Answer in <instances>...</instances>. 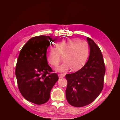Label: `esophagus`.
<instances>
[{
    "label": "esophagus",
    "mask_w": 120,
    "mask_h": 120,
    "mask_svg": "<svg viewBox=\"0 0 120 120\" xmlns=\"http://www.w3.org/2000/svg\"><path fill=\"white\" fill-rule=\"evenodd\" d=\"M59 77L60 79H61V78H63L64 77V74H59Z\"/></svg>",
    "instance_id": "34e87169"
}]
</instances>
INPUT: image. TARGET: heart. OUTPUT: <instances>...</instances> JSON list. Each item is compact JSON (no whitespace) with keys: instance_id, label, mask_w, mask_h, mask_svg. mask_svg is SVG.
Wrapping results in <instances>:
<instances>
[{"instance_id":"obj_1","label":"heart","mask_w":120,"mask_h":120,"mask_svg":"<svg viewBox=\"0 0 120 120\" xmlns=\"http://www.w3.org/2000/svg\"><path fill=\"white\" fill-rule=\"evenodd\" d=\"M56 48L61 55H64V64L56 68V71L65 72L72 68L77 70L84 65L89 57L90 47L88 42L80 41L78 38H64L60 39L56 42ZM47 60L53 66H57L60 62V55L52 46L47 49Z\"/></svg>"}]
</instances>
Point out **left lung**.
Listing matches in <instances>:
<instances>
[{"label":"left lung","instance_id":"left-lung-1","mask_svg":"<svg viewBox=\"0 0 120 120\" xmlns=\"http://www.w3.org/2000/svg\"><path fill=\"white\" fill-rule=\"evenodd\" d=\"M86 39L90 47L88 61L78 71L66 75L67 100L75 107L92 103L99 96L104 86L106 69L103 54L93 40L88 37Z\"/></svg>","mask_w":120,"mask_h":120}]
</instances>
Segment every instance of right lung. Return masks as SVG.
I'll return each instance as SVG.
<instances>
[{
	"label": "right lung",
	"instance_id": "1",
	"mask_svg": "<svg viewBox=\"0 0 120 120\" xmlns=\"http://www.w3.org/2000/svg\"><path fill=\"white\" fill-rule=\"evenodd\" d=\"M51 36L32 38L21 49L15 75L18 87L25 99L37 105L48 101L52 87L59 79L48 64L46 51L53 41Z\"/></svg>",
	"mask_w": 120,
	"mask_h": 120
}]
</instances>
